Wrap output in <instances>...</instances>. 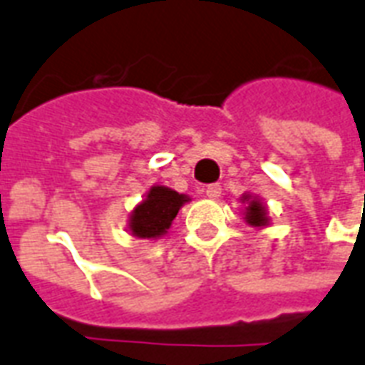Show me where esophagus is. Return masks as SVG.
Listing matches in <instances>:
<instances>
[{
	"label": "esophagus",
	"mask_w": 365,
	"mask_h": 365,
	"mask_svg": "<svg viewBox=\"0 0 365 365\" xmlns=\"http://www.w3.org/2000/svg\"><path fill=\"white\" fill-rule=\"evenodd\" d=\"M221 185H209L207 188H205V196L209 197V200H219V196H221Z\"/></svg>",
	"instance_id": "1"
}]
</instances>
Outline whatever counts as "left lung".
<instances>
[{
    "label": "left lung",
    "mask_w": 365,
    "mask_h": 365,
    "mask_svg": "<svg viewBox=\"0 0 365 365\" xmlns=\"http://www.w3.org/2000/svg\"><path fill=\"white\" fill-rule=\"evenodd\" d=\"M245 219L253 227H264L268 222L267 209H264V205H261L259 200H251L250 205H247V211H245Z\"/></svg>",
    "instance_id": "8db88e82"
}]
</instances>
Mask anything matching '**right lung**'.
Listing matches in <instances>:
<instances>
[{
  "mask_svg": "<svg viewBox=\"0 0 365 365\" xmlns=\"http://www.w3.org/2000/svg\"><path fill=\"white\" fill-rule=\"evenodd\" d=\"M185 202H188L185 194H179L165 186H152L146 200L131 213V232L138 238H160L162 234L168 232Z\"/></svg>",
  "mask_w": 365,
  "mask_h": 365,
  "instance_id": "right-lung-1",
  "label": "right lung"
}]
</instances>
